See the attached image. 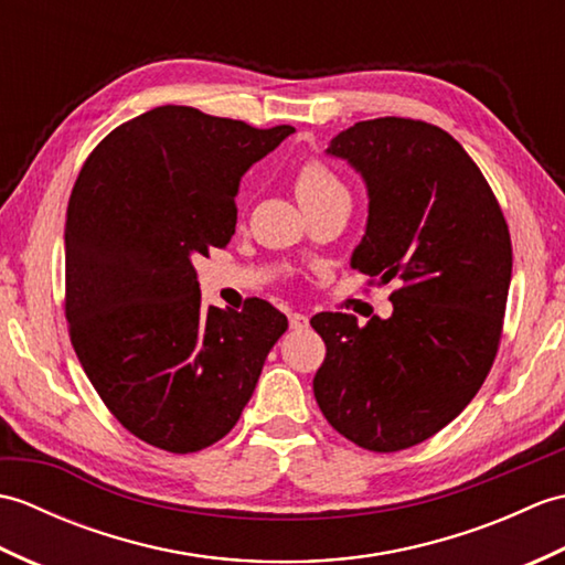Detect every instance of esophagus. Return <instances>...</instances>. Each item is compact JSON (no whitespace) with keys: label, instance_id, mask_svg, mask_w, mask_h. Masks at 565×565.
<instances>
[{"label":"esophagus","instance_id":"esophagus-1","mask_svg":"<svg viewBox=\"0 0 565 565\" xmlns=\"http://www.w3.org/2000/svg\"><path fill=\"white\" fill-rule=\"evenodd\" d=\"M289 326L294 330H303V328H308V318L303 313H289Z\"/></svg>","mask_w":565,"mask_h":565}]
</instances>
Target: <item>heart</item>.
I'll return each mask as SVG.
<instances>
[{
    "instance_id": "heart-1",
    "label": "heart",
    "mask_w": 565,
    "mask_h": 565,
    "mask_svg": "<svg viewBox=\"0 0 565 565\" xmlns=\"http://www.w3.org/2000/svg\"><path fill=\"white\" fill-rule=\"evenodd\" d=\"M294 186H296V196H298V201H301L303 209L318 206V203H322V201L347 194L342 179L318 158H310V160L301 162V167H298L296 177H294Z\"/></svg>"
}]
</instances>
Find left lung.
Returning <instances> with one entry per match:
<instances>
[{"label":"left lung","instance_id":"obj_1","mask_svg":"<svg viewBox=\"0 0 565 565\" xmlns=\"http://www.w3.org/2000/svg\"><path fill=\"white\" fill-rule=\"evenodd\" d=\"M328 154L369 191L352 267L398 281L393 316L318 313L326 342L313 393L328 423L369 451L437 435L483 386L495 362L512 276L505 215L483 172L447 130L413 118L359 121Z\"/></svg>","mask_w":565,"mask_h":565}]
</instances>
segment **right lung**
I'll return each mask as SVG.
<instances>
[{
  "mask_svg": "<svg viewBox=\"0 0 565 565\" xmlns=\"http://www.w3.org/2000/svg\"><path fill=\"white\" fill-rule=\"evenodd\" d=\"M291 126L158 106L84 162L65 223V318L84 374L130 435L191 454L223 439L289 320L262 298L201 306L194 259L235 233L239 179Z\"/></svg>",
  "mask_w": 565,
  "mask_h": 565,
  "instance_id": "obj_1",
  "label": "right lung"
}]
</instances>
